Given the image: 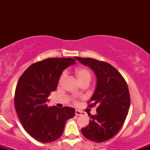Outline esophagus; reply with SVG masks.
Here are the masks:
<instances>
[{
	"label": "esophagus",
	"instance_id": "esophagus-1",
	"mask_svg": "<svg viewBox=\"0 0 150 150\" xmlns=\"http://www.w3.org/2000/svg\"><path fill=\"white\" fill-rule=\"evenodd\" d=\"M75 114L77 115V116H85V113L83 112V111H80V110H77L76 109L75 110Z\"/></svg>",
	"mask_w": 150,
	"mask_h": 150
}]
</instances>
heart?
I'll return each instance as SVG.
<instances>
[{
  "label": "heart",
  "instance_id": "obj_1",
  "mask_svg": "<svg viewBox=\"0 0 150 150\" xmlns=\"http://www.w3.org/2000/svg\"><path fill=\"white\" fill-rule=\"evenodd\" d=\"M75 74L81 84H83L85 82L89 83L91 79H92V73H91L90 70L88 68H84V67H80V68H76L75 70ZM65 74L64 73H62L59 77V80H58V85H61L63 83L65 80ZM74 102L76 103V100H74Z\"/></svg>",
  "mask_w": 150,
  "mask_h": 150
}]
</instances>
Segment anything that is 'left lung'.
I'll list each match as a JSON object with an SVG mask.
<instances>
[{
    "label": "left lung",
    "instance_id": "8db88e82",
    "mask_svg": "<svg viewBox=\"0 0 150 150\" xmlns=\"http://www.w3.org/2000/svg\"><path fill=\"white\" fill-rule=\"evenodd\" d=\"M90 67L97 76V87L88 107L97 106V114L89 115V123L81 132L87 139L96 142L110 140L124 123L130 104L126 81L114 67L106 62L90 58L75 57Z\"/></svg>",
    "mask_w": 150,
    "mask_h": 150
}]
</instances>
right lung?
<instances>
[{
	"instance_id": "add662e5",
	"label": "right lung",
	"mask_w": 150,
	"mask_h": 150,
	"mask_svg": "<svg viewBox=\"0 0 150 150\" xmlns=\"http://www.w3.org/2000/svg\"><path fill=\"white\" fill-rule=\"evenodd\" d=\"M71 58H49L37 62L22 73L15 92V107L25 130L44 143L58 140L65 124L75 114L73 108L48 106V97L55 91L65 68L75 63Z\"/></svg>"
}]
</instances>
